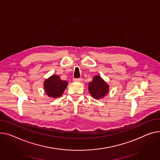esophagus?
Segmentation results:
<instances>
[{"label":"esophagus","instance_id":"1","mask_svg":"<svg viewBox=\"0 0 160 160\" xmlns=\"http://www.w3.org/2000/svg\"><path fill=\"white\" fill-rule=\"evenodd\" d=\"M74 82H80L82 81V78H74L73 79Z\"/></svg>","mask_w":160,"mask_h":160}]
</instances>
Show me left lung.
<instances>
[{
  "label": "left lung",
  "instance_id": "1",
  "mask_svg": "<svg viewBox=\"0 0 160 160\" xmlns=\"http://www.w3.org/2000/svg\"><path fill=\"white\" fill-rule=\"evenodd\" d=\"M88 89L92 97L98 100L103 98L108 93L109 86L100 76L96 75L89 83Z\"/></svg>",
  "mask_w": 160,
  "mask_h": 160
}]
</instances>
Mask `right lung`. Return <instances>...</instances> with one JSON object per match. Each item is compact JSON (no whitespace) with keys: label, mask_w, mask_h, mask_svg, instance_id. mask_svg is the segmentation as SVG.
Instances as JSON below:
<instances>
[{"label":"right lung","mask_w":160,"mask_h":160,"mask_svg":"<svg viewBox=\"0 0 160 160\" xmlns=\"http://www.w3.org/2000/svg\"><path fill=\"white\" fill-rule=\"evenodd\" d=\"M68 86V82L62 80L59 76L52 75L44 83L45 92L51 98H59Z\"/></svg>","instance_id":"add662e5"}]
</instances>
